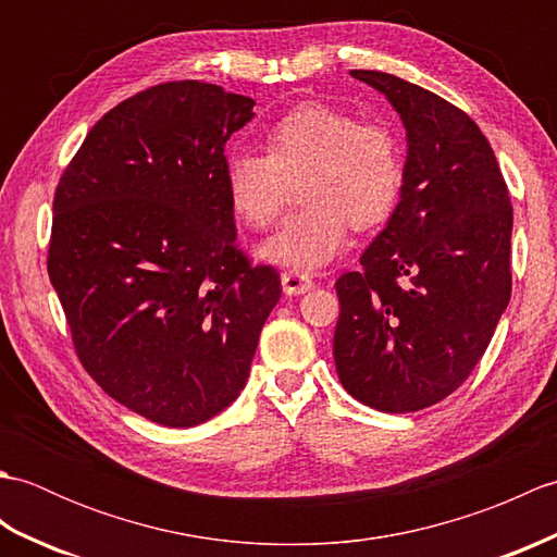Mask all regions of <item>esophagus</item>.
I'll return each mask as SVG.
<instances>
[{
  "instance_id": "1",
  "label": "esophagus",
  "mask_w": 557,
  "mask_h": 557,
  "mask_svg": "<svg viewBox=\"0 0 557 557\" xmlns=\"http://www.w3.org/2000/svg\"><path fill=\"white\" fill-rule=\"evenodd\" d=\"M313 287V280L309 275H301V272H282V289H285L287 297H299Z\"/></svg>"
}]
</instances>
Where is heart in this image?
<instances>
[{
    "label": "heart",
    "mask_w": 557,
    "mask_h": 557,
    "mask_svg": "<svg viewBox=\"0 0 557 557\" xmlns=\"http://www.w3.org/2000/svg\"><path fill=\"white\" fill-rule=\"evenodd\" d=\"M405 162L395 134L383 124L325 104H304L265 132V156L230 150L224 188L234 215L265 230L297 186L301 208L258 246V258L289 270L327 265L347 242L349 222L375 227L393 212Z\"/></svg>",
    "instance_id": "1"
}]
</instances>
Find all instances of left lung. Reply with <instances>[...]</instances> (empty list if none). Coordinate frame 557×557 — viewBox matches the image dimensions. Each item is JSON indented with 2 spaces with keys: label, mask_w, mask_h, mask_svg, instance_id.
Masks as SVG:
<instances>
[{
  "label": "left lung",
  "mask_w": 557,
  "mask_h": 557,
  "mask_svg": "<svg viewBox=\"0 0 557 557\" xmlns=\"http://www.w3.org/2000/svg\"><path fill=\"white\" fill-rule=\"evenodd\" d=\"M407 132L405 182L359 272L337 282L339 383L377 411L407 413L467 381L510 304L512 206L495 152L455 104L383 71Z\"/></svg>",
  "instance_id": "obj_1"
}]
</instances>
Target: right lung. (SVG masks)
<instances>
[{"label":"right lung","instance_id":"add662e5","mask_svg":"<svg viewBox=\"0 0 557 557\" xmlns=\"http://www.w3.org/2000/svg\"><path fill=\"white\" fill-rule=\"evenodd\" d=\"M253 100L148 88L90 128L54 194L47 272L81 363L120 405L191 429L239 397L282 285L236 251L224 146Z\"/></svg>","mask_w":557,"mask_h":557}]
</instances>
